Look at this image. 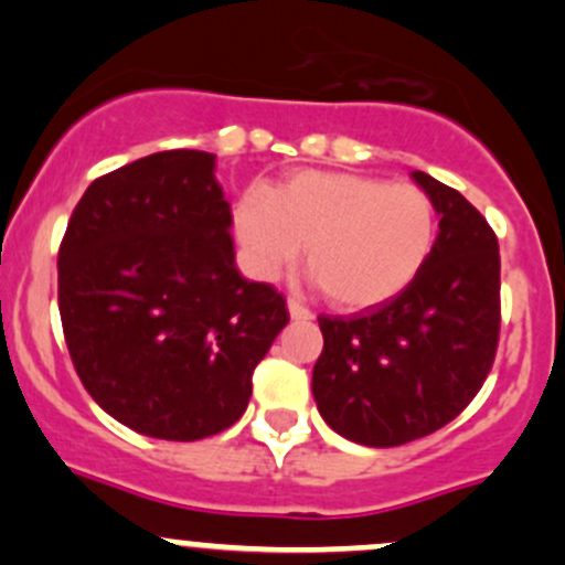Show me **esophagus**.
Listing matches in <instances>:
<instances>
[{
    "label": "esophagus",
    "instance_id": "obj_1",
    "mask_svg": "<svg viewBox=\"0 0 565 565\" xmlns=\"http://www.w3.org/2000/svg\"><path fill=\"white\" fill-rule=\"evenodd\" d=\"M288 316L294 318V321H312V312L307 310L305 305H299L296 299H288Z\"/></svg>",
    "mask_w": 565,
    "mask_h": 565
}]
</instances>
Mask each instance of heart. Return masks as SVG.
Here are the masks:
<instances>
[{
	"label": "heart",
	"mask_w": 565,
	"mask_h": 565,
	"mask_svg": "<svg viewBox=\"0 0 565 565\" xmlns=\"http://www.w3.org/2000/svg\"><path fill=\"white\" fill-rule=\"evenodd\" d=\"M234 225L258 277L280 275L305 244L323 294L345 310L403 294L438 234L427 193L342 171H296L271 190H247L234 206Z\"/></svg>",
	"instance_id": "heart-1"
}]
</instances>
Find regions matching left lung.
Listing matches in <instances>:
<instances>
[{"instance_id":"8db88e82","label":"left lung","mask_w":565,"mask_h":565,"mask_svg":"<svg viewBox=\"0 0 565 565\" xmlns=\"http://www.w3.org/2000/svg\"><path fill=\"white\" fill-rule=\"evenodd\" d=\"M438 212V239L403 294L351 318H318L312 397L342 438L375 449L435 433L468 408L500 331V253L457 190L411 173Z\"/></svg>"}]
</instances>
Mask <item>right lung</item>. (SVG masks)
Masks as SVG:
<instances>
[{"label":"right lung","mask_w":565,"mask_h":565,"mask_svg":"<svg viewBox=\"0 0 565 565\" xmlns=\"http://www.w3.org/2000/svg\"><path fill=\"white\" fill-rule=\"evenodd\" d=\"M214 154L171 149L95 179L60 247V316L75 372L136 433L201 440L247 411L253 372L288 323L244 280Z\"/></svg>","instance_id":"1"}]
</instances>
